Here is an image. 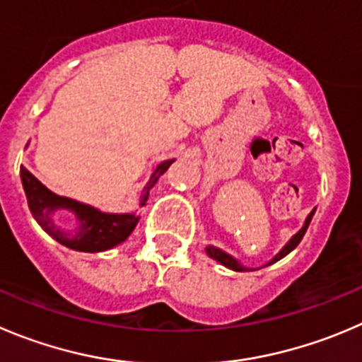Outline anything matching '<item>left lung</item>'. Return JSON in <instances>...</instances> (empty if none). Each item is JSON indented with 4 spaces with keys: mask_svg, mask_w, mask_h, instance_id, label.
I'll use <instances>...</instances> for the list:
<instances>
[{
    "mask_svg": "<svg viewBox=\"0 0 362 362\" xmlns=\"http://www.w3.org/2000/svg\"><path fill=\"white\" fill-rule=\"evenodd\" d=\"M315 211H316V208L313 209L311 213H309L308 218H305V222H304V226L300 227V230H298V233H295V235L291 236L290 240H288L286 245L282 247V249L279 250V252L275 254V256L272 257V259L268 261V263L264 264V267H268V264H274L275 261H279V259H282V257H284V256H288V254H290L291 250H293L295 247H297L298 243H300V240L304 238V235H305V230H308L309 223H311V218H313V215H315ZM206 254H208V256L211 257V259L218 261L220 264H223V267H226V268H229V270H235V272H249L250 270L249 267H245V264H243V263H240V261L236 259L235 256H230V254H227L226 250L218 249V247L208 245V247H206Z\"/></svg>",
    "mask_w": 362,
    "mask_h": 362,
    "instance_id": "left-lung-1",
    "label": "left lung"
}]
</instances>
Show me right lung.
I'll return each mask as SVG.
<instances>
[{"label": "right lung", "mask_w": 362, "mask_h": 362, "mask_svg": "<svg viewBox=\"0 0 362 362\" xmlns=\"http://www.w3.org/2000/svg\"><path fill=\"white\" fill-rule=\"evenodd\" d=\"M175 160H165L156 165L140 194L139 208L146 206L151 188L158 183V179L167 172V168ZM21 181H23L26 199H28V208L37 223L51 238L69 249L78 250V252H103V250L113 249L124 240H127V236L132 235L140 220V215L136 211L105 213L94 206L85 204V202L53 194L23 165H21ZM62 211L71 212L73 215L75 222L72 228H65L57 223L56 215Z\"/></svg>", "instance_id": "add662e5"}]
</instances>
